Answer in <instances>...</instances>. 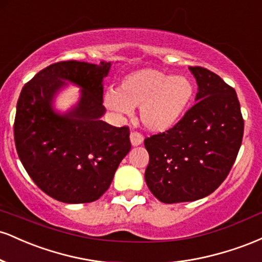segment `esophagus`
I'll return each instance as SVG.
<instances>
[{
	"label": "esophagus",
	"instance_id": "34e87169",
	"mask_svg": "<svg viewBox=\"0 0 262 262\" xmlns=\"http://www.w3.org/2000/svg\"><path fill=\"white\" fill-rule=\"evenodd\" d=\"M143 140H144L143 134L139 133V132H132V133H130V143H132V145H134V146L140 145V144L143 143Z\"/></svg>",
	"mask_w": 262,
	"mask_h": 262
}]
</instances>
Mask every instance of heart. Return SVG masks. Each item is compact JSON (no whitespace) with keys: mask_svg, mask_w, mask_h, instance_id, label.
Segmentation results:
<instances>
[{"mask_svg":"<svg viewBox=\"0 0 262 262\" xmlns=\"http://www.w3.org/2000/svg\"><path fill=\"white\" fill-rule=\"evenodd\" d=\"M192 93L193 89L186 77L143 69L127 75L118 91L110 90L104 95V104L121 116H130L134 108H140L144 127L152 132H164L179 121Z\"/></svg>","mask_w":262,"mask_h":262,"instance_id":"1","label":"heart"}]
</instances>
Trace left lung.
Wrapping results in <instances>:
<instances>
[{"instance_id": "left-lung-1", "label": "left lung", "mask_w": 262, "mask_h": 262, "mask_svg": "<svg viewBox=\"0 0 262 262\" xmlns=\"http://www.w3.org/2000/svg\"><path fill=\"white\" fill-rule=\"evenodd\" d=\"M189 70L197 80V102L172 128L144 140L146 185L162 203L191 202L214 192L230 172L244 134L235 90L208 69Z\"/></svg>"}]
</instances>
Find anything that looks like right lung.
I'll return each instance as SVG.
<instances>
[{"instance_id": "right-lung-1", "label": "right lung", "mask_w": 262, "mask_h": 262, "mask_svg": "<svg viewBox=\"0 0 262 262\" xmlns=\"http://www.w3.org/2000/svg\"><path fill=\"white\" fill-rule=\"evenodd\" d=\"M111 62L65 60L47 66L23 86L14 118V143L31 179L48 196L64 203H90L110 187L132 148L129 128L101 121L102 80ZM62 79L79 84L81 98L65 116L52 111Z\"/></svg>"}]
</instances>
